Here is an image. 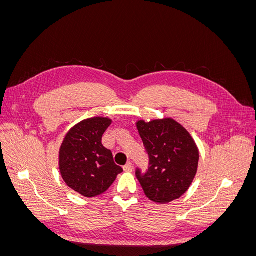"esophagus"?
<instances>
[{
	"label": "esophagus",
	"mask_w": 256,
	"mask_h": 256,
	"mask_svg": "<svg viewBox=\"0 0 256 256\" xmlns=\"http://www.w3.org/2000/svg\"><path fill=\"white\" fill-rule=\"evenodd\" d=\"M124 171L125 172H132L134 171V166L131 162H128V164L124 166Z\"/></svg>",
	"instance_id": "34e87169"
}]
</instances>
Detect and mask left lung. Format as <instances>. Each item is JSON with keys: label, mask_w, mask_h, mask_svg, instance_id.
Returning a JSON list of instances; mask_svg holds the SVG:
<instances>
[{"label": "left lung", "mask_w": 256, "mask_h": 256, "mask_svg": "<svg viewBox=\"0 0 256 256\" xmlns=\"http://www.w3.org/2000/svg\"><path fill=\"white\" fill-rule=\"evenodd\" d=\"M136 129L150 157L148 171L136 177L145 196L166 204L184 194L194 180L198 164L196 143L180 122L166 118L136 122Z\"/></svg>", "instance_id": "8db88e82"}]
</instances>
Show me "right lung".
Wrapping results in <instances>:
<instances>
[{
	"label": "right lung",
	"mask_w": 256,
	"mask_h": 256,
	"mask_svg": "<svg viewBox=\"0 0 256 256\" xmlns=\"http://www.w3.org/2000/svg\"><path fill=\"white\" fill-rule=\"evenodd\" d=\"M109 118L96 116L74 125L66 134L58 152L60 172L69 188L85 198H94L110 188L122 172L113 154L102 143Z\"/></svg>",
	"instance_id": "add662e5"
}]
</instances>
